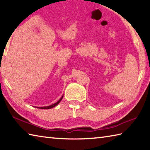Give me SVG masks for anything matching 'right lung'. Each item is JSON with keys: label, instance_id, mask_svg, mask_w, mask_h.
Here are the masks:
<instances>
[{"label": "right lung", "instance_id": "1", "mask_svg": "<svg viewBox=\"0 0 150 150\" xmlns=\"http://www.w3.org/2000/svg\"><path fill=\"white\" fill-rule=\"evenodd\" d=\"M62 98H63V96L60 98V99L56 103H55V104H52V105H51V106H45V107H37V108H40V109H44V110H47V109H51V108H53V107H55V106H56L57 104H59V103L60 101H61V100L62 99Z\"/></svg>", "mask_w": 150, "mask_h": 150}]
</instances>
